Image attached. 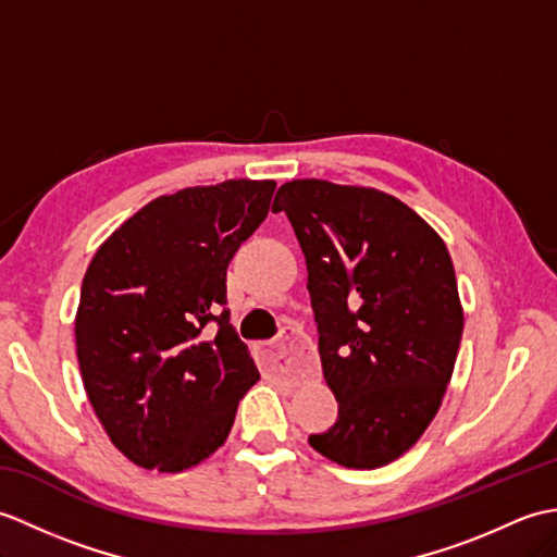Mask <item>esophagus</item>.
<instances>
[{"label": "esophagus", "instance_id": "1", "mask_svg": "<svg viewBox=\"0 0 557 557\" xmlns=\"http://www.w3.org/2000/svg\"><path fill=\"white\" fill-rule=\"evenodd\" d=\"M263 361L270 371L289 377H304L306 373H311L309 347H306L301 330L294 325L282 327L280 339L263 347Z\"/></svg>", "mask_w": 557, "mask_h": 557}]
</instances>
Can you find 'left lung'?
<instances>
[{"instance_id":"8db88e82","label":"left lung","mask_w":557,"mask_h":557,"mask_svg":"<svg viewBox=\"0 0 557 557\" xmlns=\"http://www.w3.org/2000/svg\"><path fill=\"white\" fill-rule=\"evenodd\" d=\"M285 210L309 270L337 421L309 437L330 461L377 469L419 441L455 371L465 313L453 258L429 222L366 186L294 180Z\"/></svg>"}]
</instances>
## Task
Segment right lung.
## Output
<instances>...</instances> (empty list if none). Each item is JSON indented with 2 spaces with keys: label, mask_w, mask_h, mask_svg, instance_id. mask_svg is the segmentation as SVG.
<instances>
[{
  "label": "right lung",
  "mask_w": 557,
  "mask_h": 557,
  "mask_svg": "<svg viewBox=\"0 0 557 557\" xmlns=\"http://www.w3.org/2000/svg\"><path fill=\"white\" fill-rule=\"evenodd\" d=\"M272 194L270 180L182 188L150 200L92 256L76 357L104 433L134 465L168 474L200 465L260 377L224 304L230 260Z\"/></svg>",
  "instance_id": "add662e5"
}]
</instances>
